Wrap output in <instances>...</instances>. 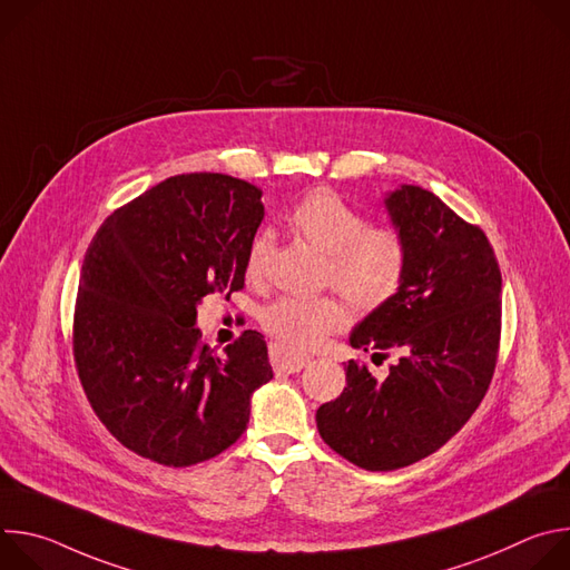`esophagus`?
<instances>
[{
  "label": "esophagus",
  "mask_w": 570,
  "mask_h": 570,
  "mask_svg": "<svg viewBox=\"0 0 570 570\" xmlns=\"http://www.w3.org/2000/svg\"><path fill=\"white\" fill-rule=\"evenodd\" d=\"M271 363H273L275 372L293 374V372H299L308 363V356L291 352L288 347H282V345H271Z\"/></svg>",
  "instance_id": "1"
}]
</instances>
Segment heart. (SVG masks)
<instances>
[{"instance_id":"1","label":"heart","mask_w":570,"mask_h":570,"mask_svg":"<svg viewBox=\"0 0 570 570\" xmlns=\"http://www.w3.org/2000/svg\"><path fill=\"white\" fill-rule=\"evenodd\" d=\"M288 229L327 255L324 277L365 313L385 306L399 291L409 271V243L396 227L367 225V218L330 189H315L293 205L286 216ZM273 248L268 232L250 240L246 277L259 284ZM350 320L347 306L334 295H286L262 313L264 330L291 350L315 347L324 336L343 330Z\"/></svg>"}]
</instances>
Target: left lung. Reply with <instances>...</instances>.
I'll return each instance as SVG.
<instances>
[{"label":"left lung","mask_w":570,"mask_h":570,"mask_svg":"<svg viewBox=\"0 0 570 570\" xmlns=\"http://www.w3.org/2000/svg\"><path fill=\"white\" fill-rule=\"evenodd\" d=\"M385 209L409 243V271L350 345L399 358L385 379L350 361L347 387L315 413L320 438L367 471L409 466L444 446L490 387L501 341V268L484 232L415 185L390 191Z\"/></svg>","instance_id":"8db88e82"}]
</instances>
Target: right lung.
I'll list each match as a JSON object with an SVG mask.
<instances>
[{
	"label": "right lung",
	"mask_w": 570,
	"mask_h": 570,
	"mask_svg": "<svg viewBox=\"0 0 570 570\" xmlns=\"http://www.w3.org/2000/svg\"><path fill=\"white\" fill-rule=\"evenodd\" d=\"M262 189L223 174L174 176L115 209L95 234L73 308V361L88 401L130 451L191 466L232 446L250 396L273 379L259 332L216 354L196 306L246 282Z\"/></svg>",
	"instance_id": "1"
}]
</instances>
